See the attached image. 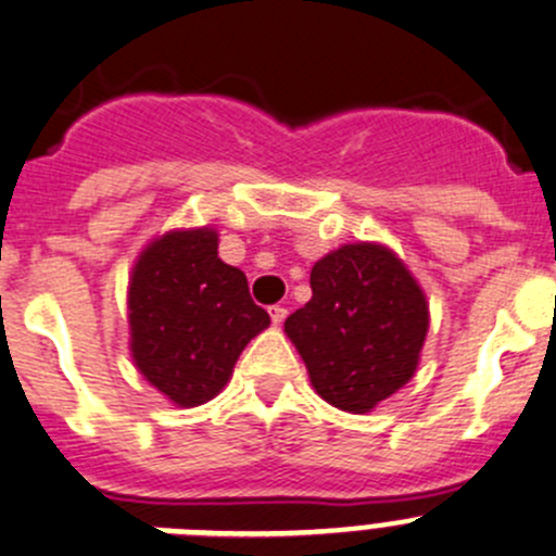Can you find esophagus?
Segmentation results:
<instances>
[{
    "instance_id": "34e87169",
    "label": "esophagus",
    "mask_w": 556,
    "mask_h": 556,
    "mask_svg": "<svg viewBox=\"0 0 556 556\" xmlns=\"http://www.w3.org/2000/svg\"><path fill=\"white\" fill-rule=\"evenodd\" d=\"M269 319H273L275 327H281L283 319H287V308L283 305H269Z\"/></svg>"
}]
</instances>
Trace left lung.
Masks as SVG:
<instances>
[{
    "label": "left lung",
    "mask_w": 556,
    "mask_h": 556,
    "mask_svg": "<svg viewBox=\"0 0 556 556\" xmlns=\"http://www.w3.org/2000/svg\"><path fill=\"white\" fill-rule=\"evenodd\" d=\"M311 300L283 321L316 393L366 415L417 371L428 300L404 258L382 242H346L311 269Z\"/></svg>",
    "instance_id": "8db88e82"
}]
</instances>
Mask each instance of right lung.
Masks as SVG:
<instances>
[{
  "label": "right lung",
  "instance_id": "right-lung-1",
  "mask_svg": "<svg viewBox=\"0 0 556 556\" xmlns=\"http://www.w3.org/2000/svg\"><path fill=\"white\" fill-rule=\"evenodd\" d=\"M130 357L179 409L213 401L242 349L267 330V311L242 269L218 256L213 226L172 229L141 248L128 281Z\"/></svg>",
  "mask_w": 556,
  "mask_h": 556
}]
</instances>
